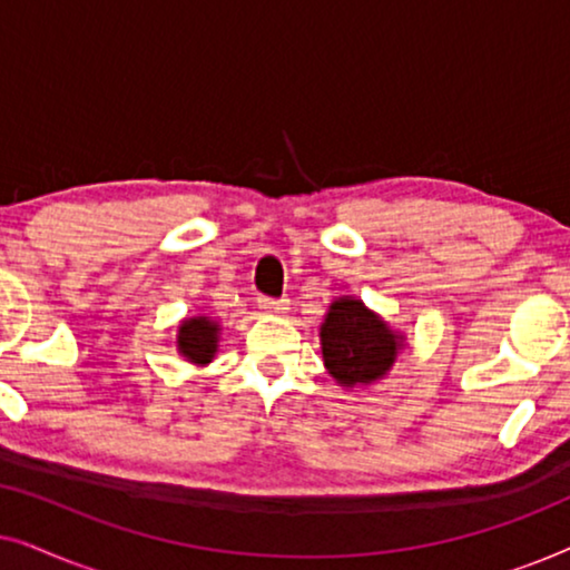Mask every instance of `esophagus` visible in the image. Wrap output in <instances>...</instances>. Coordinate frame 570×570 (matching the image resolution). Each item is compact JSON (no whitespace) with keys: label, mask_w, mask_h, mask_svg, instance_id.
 Listing matches in <instances>:
<instances>
[{"label":"esophagus","mask_w":570,"mask_h":570,"mask_svg":"<svg viewBox=\"0 0 570 570\" xmlns=\"http://www.w3.org/2000/svg\"><path fill=\"white\" fill-rule=\"evenodd\" d=\"M287 306H291V301L287 298H267V295H262L259 298V308L267 311V314H285Z\"/></svg>","instance_id":"obj_1"}]
</instances>
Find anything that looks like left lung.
<instances>
[{
	"instance_id": "8db88e82",
	"label": "left lung",
	"mask_w": 570,
	"mask_h": 570,
	"mask_svg": "<svg viewBox=\"0 0 570 570\" xmlns=\"http://www.w3.org/2000/svg\"><path fill=\"white\" fill-rule=\"evenodd\" d=\"M322 355L330 376L340 386H368L384 379L404 347V334L357 298H337L318 330Z\"/></svg>"
}]
</instances>
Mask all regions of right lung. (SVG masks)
<instances>
[{"instance_id": "1", "label": "right lung", "mask_w": 570, "mask_h": 570, "mask_svg": "<svg viewBox=\"0 0 570 570\" xmlns=\"http://www.w3.org/2000/svg\"><path fill=\"white\" fill-rule=\"evenodd\" d=\"M217 342H220V322H215L213 316H191L178 326L176 347L178 353L194 365L213 363V357L217 353Z\"/></svg>"}]
</instances>
